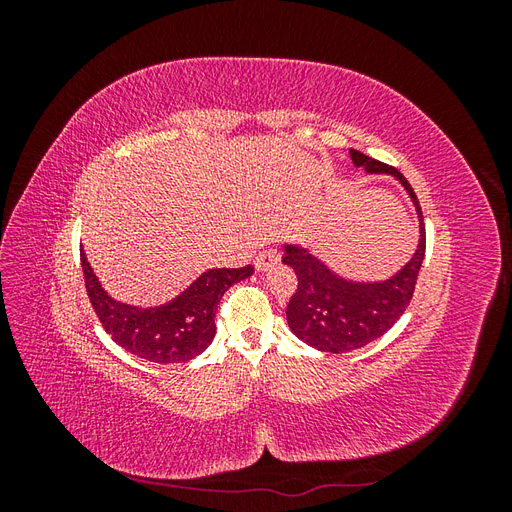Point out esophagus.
Returning a JSON list of instances; mask_svg holds the SVG:
<instances>
[{
	"label": "esophagus",
	"mask_w": 512,
	"mask_h": 512,
	"mask_svg": "<svg viewBox=\"0 0 512 512\" xmlns=\"http://www.w3.org/2000/svg\"><path fill=\"white\" fill-rule=\"evenodd\" d=\"M280 252L277 250H265V252H260L258 256H256V260H254V267H256V271H269L271 267H275L277 262H280Z\"/></svg>",
	"instance_id": "1"
}]
</instances>
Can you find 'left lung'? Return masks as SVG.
Listing matches in <instances>:
<instances>
[{"instance_id": "8db88e82", "label": "left lung", "mask_w": 512, "mask_h": 512, "mask_svg": "<svg viewBox=\"0 0 512 512\" xmlns=\"http://www.w3.org/2000/svg\"><path fill=\"white\" fill-rule=\"evenodd\" d=\"M354 166L367 173L395 177L412 198L418 224V245L414 256L393 277L382 282H354L324 265L307 247L286 243L282 262L294 269L299 286L286 307L290 331L301 342L322 352L342 354L363 348L382 337L404 316L412 301L418 271L425 258V224L418 198L397 168L386 166L365 153L350 149Z\"/></svg>"}]
</instances>
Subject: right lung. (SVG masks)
Wrapping results in <instances>:
<instances>
[{
	"label": "right lung",
	"mask_w": 512,
	"mask_h": 512,
	"mask_svg": "<svg viewBox=\"0 0 512 512\" xmlns=\"http://www.w3.org/2000/svg\"><path fill=\"white\" fill-rule=\"evenodd\" d=\"M85 288L104 331L121 348L149 363H185L215 337V309L224 292L254 273V267L209 269L173 301L156 307H136L108 294L81 252Z\"/></svg>",
	"instance_id": "right-lung-1"
}]
</instances>
